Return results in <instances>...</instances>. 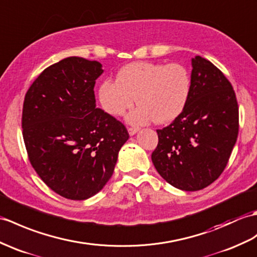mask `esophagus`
<instances>
[{
  "label": "esophagus",
  "instance_id": "esophagus-1",
  "mask_svg": "<svg viewBox=\"0 0 257 257\" xmlns=\"http://www.w3.org/2000/svg\"><path fill=\"white\" fill-rule=\"evenodd\" d=\"M139 129H140L139 127H129L128 128V133H129L130 136H134V135H136L137 133H138Z\"/></svg>",
  "mask_w": 257,
  "mask_h": 257
}]
</instances>
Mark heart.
<instances>
[{
    "label": "heart",
    "instance_id": "b5f03b06",
    "mask_svg": "<svg viewBox=\"0 0 257 257\" xmlns=\"http://www.w3.org/2000/svg\"><path fill=\"white\" fill-rule=\"evenodd\" d=\"M192 80L188 70L180 63L133 62L118 71L116 82L105 81L98 89V98L105 112L118 117L134 106L129 114L131 123L163 124L175 120L188 104Z\"/></svg>",
    "mask_w": 257,
    "mask_h": 257
}]
</instances>
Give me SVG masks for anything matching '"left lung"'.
<instances>
[{
    "label": "left lung",
    "instance_id": "1",
    "mask_svg": "<svg viewBox=\"0 0 257 257\" xmlns=\"http://www.w3.org/2000/svg\"><path fill=\"white\" fill-rule=\"evenodd\" d=\"M192 91L186 108L170 126L157 130L152 162L178 189L195 192L221 175L238 134V106L231 83L216 65L192 59Z\"/></svg>",
    "mask_w": 257,
    "mask_h": 257
}]
</instances>
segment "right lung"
Here are the masks:
<instances>
[{
  "label": "right lung",
  "mask_w": 257,
  "mask_h": 257,
  "mask_svg": "<svg viewBox=\"0 0 257 257\" xmlns=\"http://www.w3.org/2000/svg\"><path fill=\"white\" fill-rule=\"evenodd\" d=\"M101 64L69 57L45 69L25 95L22 127L29 161L48 187L64 198L84 200L109 181L123 124L96 108L94 86Z\"/></svg>",
  "instance_id": "1"
}]
</instances>
